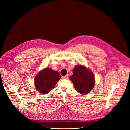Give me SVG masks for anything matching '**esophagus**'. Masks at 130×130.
Masks as SVG:
<instances>
[{"instance_id": "1", "label": "esophagus", "mask_w": 130, "mask_h": 130, "mask_svg": "<svg viewBox=\"0 0 130 130\" xmlns=\"http://www.w3.org/2000/svg\"><path fill=\"white\" fill-rule=\"evenodd\" d=\"M62 78H63V79H68V75H66V76H63Z\"/></svg>"}]
</instances>
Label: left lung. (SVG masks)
<instances>
[{"label":"left lung","instance_id":"1","mask_svg":"<svg viewBox=\"0 0 130 130\" xmlns=\"http://www.w3.org/2000/svg\"><path fill=\"white\" fill-rule=\"evenodd\" d=\"M73 75L69 77L75 89L80 94L85 95L91 91L95 85L93 73L83 65L74 67Z\"/></svg>","mask_w":130,"mask_h":130}]
</instances>
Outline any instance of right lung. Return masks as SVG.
<instances>
[{"instance_id": "add662e5", "label": "right lung", "mask_w": 130, "mask_h": 130, "mask_svg": "<svg viewBox=\"0 0 130 130\" xmlns=\"http://www.w3.org/2000/svg\"><path fill=\"white\" fill-rule=\"evenodd\" d=\"M61 77L57 71L50 68H46L35 77V86L41 94H48L53 89Z\"/></svg>"}]
</instances>
